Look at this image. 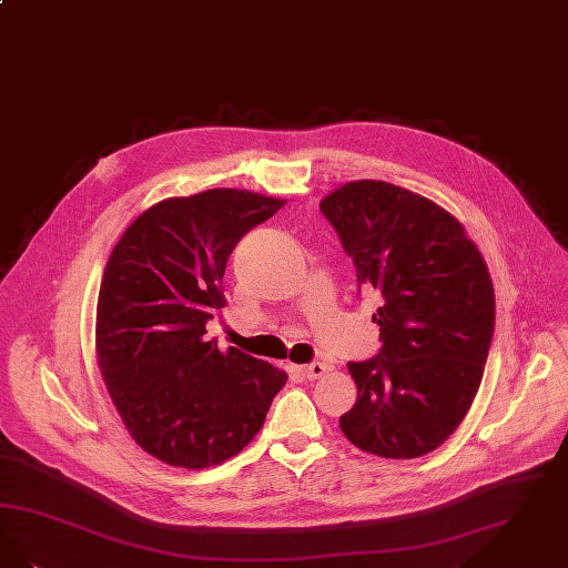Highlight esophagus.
Returning a JSON list of instances; mask_svg holds the SVG:
<instances>
[{
	"label": "esophagus",
	"mask_w": 568,
	"mask_h": 568,
	"mask_svg": "<svg viewBox=\"0 0 568 568\" xmlns=\"http://www.w3.org/2000/svg\"><path fill=\"white\" fill-rule=\"evenodd\" d=\"M327 372V365L315 362V364L302 365L300 367V374L306 378V381H317L323 374Z\"/></svg>",
	"instance_id": "esophagus-1"
}]
</instances>
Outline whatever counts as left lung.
Returning <instances> with one entry per match:
<instances>
[{
	"label": "left lung",
	"mask_w": 568,
	"mask_h": 568,
	"mask_svg": "<svg viewBox=\"0 0 568 568\" xmlns=\"http://www.w3.org/2000/svg\"><path fill=\"white\" fill-rule=\"evenodd\" d=\"M353 260L357 285L381 295V351L351 362L348 442L383 458L442 446L471 408L495 334V290L481 253L448 211L386 182L344 183L321 201Z\"/></svg>",
	"instance_id": "8db88e82"
}]
</instances>
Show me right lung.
I'll return each instance as SVG.
<instances>
[{
    "label": "right lung",
    "instance_id": "1",
    "mask_svg": "<svg viewBox=\"0 0 568 568\" xmlns=\"http://www.w3.org/2000/svg\"><path fill=\"white\" fill-rule=\"evenodd\" d=\"M285 201L215 187L143 211L105 264L97 357L136 444L162 463L204 469L262 429L287 374L217 341L206 321L226 306L227 257Z\"/></svg>",
    "mask_w": 568,
    "mask_h": 568
}]
</instances>
